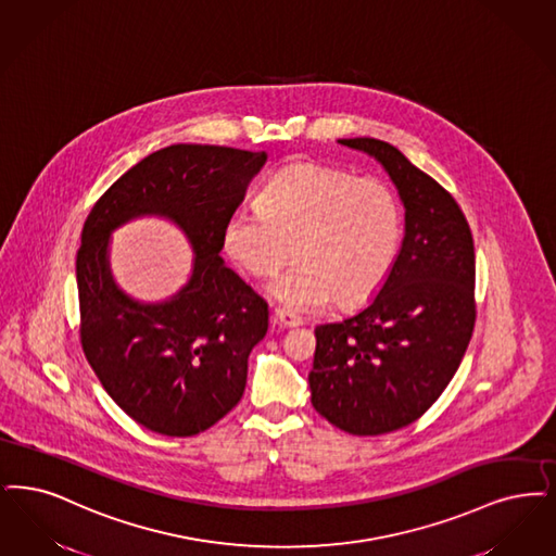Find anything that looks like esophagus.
Listing matches in <instances>:
<instances>
[{"label":"esophagus","mask_w":556,"mask_h":556,"mask_svg":"<svg viewBox=\"0 0 556 556\" xmlns=\"http://www.w3.org/2000/svg\"><path fill=\"white\" fill-rule=\"evenodd\" d=\"M273 318H275V323H277L279 327H300V325H302V318H300V316L283 311V308H277L275 314H273Z\"/></svg>","instance_id":"1"}]
</instances>
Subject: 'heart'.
Here are the masks:
<instances>
[{
    "label": "heart",
    "instance_id": "obj_1",
    "mask_svg": "<svg viewBox=\"0 0 556 556\" xmlns=\"http://www.w3.org/2000/svg\"><path fill=\"white\" fill-rule=\"evenodd\" d=\"M400 244V200L384 181L308 161L268 179L258 211L240 208L223 225V250L254 277L275 275L295 245L298 263L268 288L289 312L372 300Z\"/></svg>",
    "mask_w": 556,
    "mask_h": 556
}]
</instances>
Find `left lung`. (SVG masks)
I'll return each mask as SVG.
<instances>
[{
    "instance_id": "obj_1",
    "label": "left lung",
    "mask_w": 556,
    "mask_h": 556,
    "mask_svg": "<svg viewBox=\"0 0 556 556\" xmlns=\"http://www.w3.org/2000/svg\"><path fill=\"white\" fill-rule=\"evenodd\" d=\"M395 184L405 229L395 267L359 311L314 329V409L357 437L418 420L457 372L476 323L473 240L455 199L377 138H341Z\"/></svg>"
}]
</instances>
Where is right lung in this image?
Wrapping results in <instances>:
<instances>
[{"mask_svg":"<svg viewBox=\"0 0 556 556\" xmlns=\"http://www.w3.org/2000/svg\"><path fill=\"white\" fill-rule=\"evenodd\" d=\"M265 163V151L165 147L117 179L83 227L76 283L85 356L110 397L153 432L199 434L244 395L268 306L225 267L223 225ZM142 216L174 222L195 254L189 281L159 303L136 301L111 273L112 231Z\"/></svg>","mask_w":556,"mask_h":556,"instance_id":"1","label":"right lung"}]
</instances>
